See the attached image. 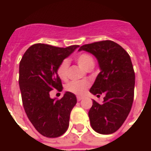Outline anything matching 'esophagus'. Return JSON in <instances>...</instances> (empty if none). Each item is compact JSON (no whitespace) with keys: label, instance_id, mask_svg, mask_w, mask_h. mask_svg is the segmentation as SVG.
<instances>
[{"label":"esophagus","instance_id":"esophagus-1","mask_svg":"<svg viewBox=\"0 0 151 151\" xmlns=\"http://www.w3.org/2000/svg\"><path fill=\"white\" fill-rule=\"evenodd\" d=\"M82 99H83V97H82V96H77V101H81Z\"/></svg>","mask_w":151,"mask_h":151}]
</instances>
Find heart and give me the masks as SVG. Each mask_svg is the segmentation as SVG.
Masks as SVG:
<instances>
[{
    "label": "heart",
    "mask_w": 151,
    "mask_h": 151,
    "mask_svg": "<svg viewBox=\"0 0 151 151\" xmlns=\"http://www.w3.org/2000/svg\"><path fill=\"white\" fill-rule=\"evenodd\" d=\"M76 60L81 66L86 70L91 67H94V60L88 54H81L76 57ZM69 71V62L68 60H63L60 64L57 70V74L61 80H66ZM90 83L86 81H70L66 85L65 89L68 91L76 94L77 96H82L88 89Z\"/></svg>",
    "instance_id": "obj_1"
}]
</instances>
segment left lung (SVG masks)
Wrapping results in <instances>:
<instances>
[{
	"label": "left lung",
	"mask_w": 151,
	"mask_h": 151,
	"mask_svg": "<svg viewBox=\"0 0 151 151\" xmlns=\"http://www.w3.org/2000/svg\"><path fill=\"white\" fill-rule=\"evenodd\" d=\"M82 50L96 57L100 69L90 92L105 94L102 103L92 101L88 113L91 126L98 134H113L126 120L134 101L135 75L130 57L110 40L85 44L78 51Z\"/></svg>",
	"instance_id": "8db88e82"
}]
</instances>
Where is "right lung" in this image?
<instances>
[{
  "label": "right lung",
  "mask_w": 151,
  "mask_h": 151,
  "mask_svg": "<svg viewBox=\"0 0 151 151\" xmlns=\"http://www.w3.org/2000/svg\"><path fill=\"white\" fill-rule=\"evenodd\" d=\"M79 48L72 45L58 48L36 44L24 53L19 65V86L27 116L42 135L56 138L69 127L70 115L77 100L75 94L65 91L63 97L51 98L50 91H62L57 70L62 61Z\"/></svg>",
  "instance_id": "right-lung-1"
}]
</instances>
